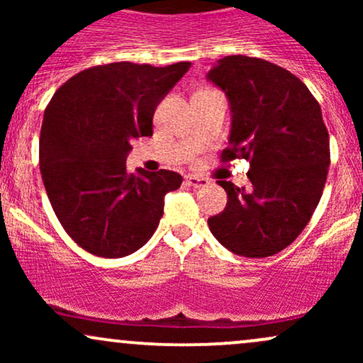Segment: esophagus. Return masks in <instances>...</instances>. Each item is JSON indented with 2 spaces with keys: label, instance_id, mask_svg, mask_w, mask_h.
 <instances>
[{
  "label": "esophagus",
  "instance_id": "34e87169",
  "mask_svg": "<svg viewBox=\"0 0 363 363\" xmlns=\"http://www.w3.org/2000/svg\"><path fill=\"white\" fill-rule=\"evenodd\" d=\"M186 182H187V186L194 187V189H201V187L208 186L206 179L198 177V176H186Z\"/></svg>",
  "mask_w": 363,
  "mask_h": 363
}]
</instances>
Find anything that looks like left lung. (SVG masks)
Listing matches in <instances>:
<instances>
[{"label": "left lung", "instance_id": "8db88e82", "mask_svg": "<svg viewBox=\"0 0 363 363\" xmlns=\"http://www.w3.org/2000/svg\"><path fill=\"white\" fill-rule=\"evenodd\" d=\"M208 80L227 94L232 111L220 158H245L251 167L247 187L218 181L227 206L208 227L234 254L273 256L301 235L326 184L331 157L319 102L289 69L242 54L220 60Z\"/></svg>", "mask_w": 363, "mask_h": 363}]
</instances>
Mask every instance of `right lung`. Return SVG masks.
<instances>
[{
	"label": "right lung",
	"instance_id": "right-lung-1",
	"mask_svg": "<svg viewBox=\"0 0 363 363\" xmlns=\"http://www.w3.org/2000/svg\"><path fill=\"white\" fill-rule=\"evenodd\" d=\"M191 62L91 66L62 83L44 111L39 165L62 228L101 257L138 251L157 230L172 170L126 172L133 140L153 135V112Z\"/></svg>",
	"mask_w": 363,
	"mask_h": 363
}]
</instances>
